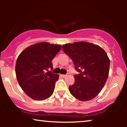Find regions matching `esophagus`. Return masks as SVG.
<instances>
[{
	"label": "esophagus",
	"instance_id": "obj_1",
	"mask_svg": "<svg viewBox=\"0 0 127 127\" xmlns=\"http://www.w3.org/2000/svg\"><path fill=\"white\" fill-rule=\"evenodd\" d=\"M61 76H62L63 78H65V77L67 76V75H61Z\"/></svg>",
	"mask_w": 127,
	"mask_h": 127
}]
</instances>
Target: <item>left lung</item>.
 Here are the masks:
<instances>
[{
    "mask_svg": "<svg viewBox=\"0 0 127 127\" xmlns=\"http://www.w3.org/2000/svg\"><path fill=\"white\" fill-rule=\"evenodd\" d=\"M63 49L80 73L74 76L75 83L68 87L70 94L82 101L95 98L109 76L110 60L105 51L98 45L84 41L66 43Z\"/></svg>",
    "mask_w": 127,
    "mask_h": 127,
    "instance_id": "obj_1",
    "label": "left lung"
}]
</instances>
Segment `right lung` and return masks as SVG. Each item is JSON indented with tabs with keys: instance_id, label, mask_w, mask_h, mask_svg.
<instances>
[{
	"instance_id": "obj_1",
	"label": "right lung",
	"mask_w": 127,
	"mask_h": 127,
	"mask_svg": "<svg viewBox=\"0 0 127 127\" xmlns=\"http://www.w3.org/2000/svg\"><path fill=\"white\" fill-rule=\"evenodd\" d=\"M62 45L42 42L30 45L18 57L15 64L17 81L24 93L33 100H46L53 94L59 75L51 73V61Z\"/></svg>"
}]
</instances>
